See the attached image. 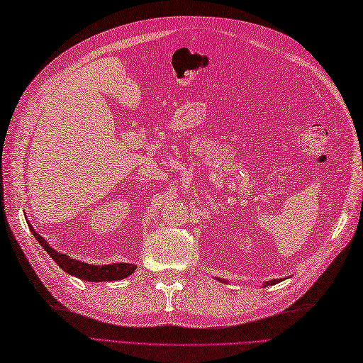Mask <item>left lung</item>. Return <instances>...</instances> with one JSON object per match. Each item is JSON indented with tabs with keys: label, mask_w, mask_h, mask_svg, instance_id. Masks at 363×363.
I'll use <instances>...</instances> for the list:
<instances>
[{
	"label": "left lung",
	"mask_w": 363,
	"mask_h": 363,
	"mask_svg": "<svg viewBox=\"0 0 363 363\" xmlns=\"http://www.w3.org/2000/svg\"><path fill=\"white\" fill-rule=\"evenodd\" d=\"M277 282H279V281H277V279H273V281H269V282H267V284H268V285H272V284L274 285V284H277ZM265 287H267V285H265Z\"/></svg>",
	"instance_id": "obj_1"
}]
</instances>
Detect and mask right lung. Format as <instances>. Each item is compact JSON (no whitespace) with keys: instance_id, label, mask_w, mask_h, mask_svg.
Here are the masks:
<instances>
[{"instance_id":"add662e5","label":"right lung","mask_w":363,"mask_h":363,"mask_svg":"<svg viewBox=\"0 0 363 363\" xmlns=\"http://www.w3.org/2000/svg\"><path fill=\"white\" fill-rule=\"evenodd\" d=\"M30 230H33L34 237L37 238V242L42 245V248L50 254L51 259L56 262V264L67 272L68 274L81 277L84 281H90V282H103V281H118V279H125V277L130 276L135 272V265L133 264H113V265H90V264H84V262L74 260L72 257H68L67 254H60L57 251H54L51 246L46 243L45 238L42 235H38L33 226L29 225Z\"/></svg>"}]
</instances>
